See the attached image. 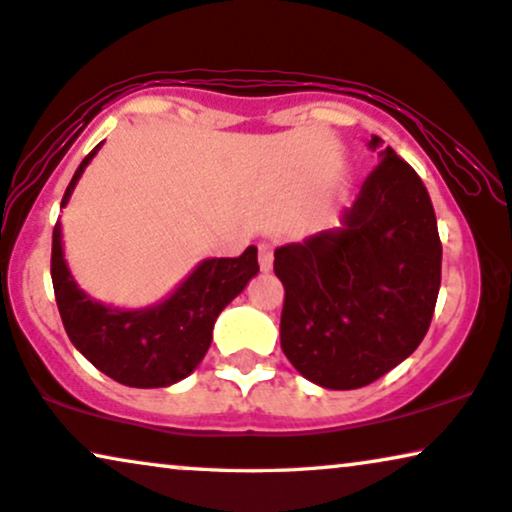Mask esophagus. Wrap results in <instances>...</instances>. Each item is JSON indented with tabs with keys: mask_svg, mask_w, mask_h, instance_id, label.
Returning a JSON list of instances; mask_svg holds the SVG:
<instances>
[{
	"mask_svg": "<svg viewBox=\"0 0 512 512\" xmlns=\"http://www.w3.org/2000/svg\"><path fill=\"white\" fill-rule=\"evenodd\" d=\"M260 269L262 271L274 269V245H271V243L260 245Z\"/></svg>",
	"mask_w": 512,
	"mask_h": 512,
	"instance_id": "obj_1",
	"label": "esophagus"
}]
</instances>
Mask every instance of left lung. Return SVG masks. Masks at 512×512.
<instances>
[{
    "label": "left lung",
    "instance_id": "8db88e82",
    "mask_svg": "<svg viewBox=\"0 0 512 512\" xmlns=\"http://www.w3.org/2000/svg\"><path fill=\"white\" fill-rule=\"evenodd\" d=\"M367 147L381 161L342 224L274 252L283 353L332 391L372 384L410 358L440 290L442 245L424 182L379 135Z\"/></svg>",
    "mask_w": 512,
    "mask_h": 512
}]
</instances>
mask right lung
I'll return each mask as SVG.
<instances>
[{"label": "right lung", "instance_id": "obj_1", "mask_svg": "<svg viewBox=\"0 0 512 512\" xmlns=\"http://www.w3.org/2000/svg\"><path fill=\"white\" fill-rule=\"evenodd\" d=\"M102 142L79 163L60 208ZM257 248L241 257H208L166 299L142 309H121L86 295L65 262L63 229L53 227L51 278L65 332L81 356L102 374L133 388H166L189 377L210 349L224 306L257 276Z\"/></svg>", "mask_w": 512, "mask_h": 512}]
</instances>
